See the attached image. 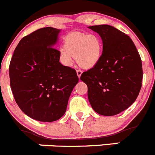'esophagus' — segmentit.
<instances>
[{
  "instance_id": "obj_1",
  "label": "esophagus",
  "mask_w": 155,
  "mask_h": 155,
  "mask_svg": "<svg viewBox=\"0 0 155 155\" xmlns=\"http://www.w3.org/2000/svg\"><path fill=\"white\" fill-rule=\"evenodd\" d=\"M77 74H78V78L81 77V74H82V71H81V70H77Z\"/></svg>"
}]
</instances>
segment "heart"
<instances>
[{
  "label": "heart",
  "mask_w": 155,
  "mask_h": 155,
  "mask_svg": "<svg viewBox=\"0 0 155 155\" xmlns=\"http://www.w3.org/2000/svg\"><path fill=\"white\" fill-rule=\"evenodd\" d=\"M102 41L95 34L72 32L64 39V47L59 50L62 63L67 66L72 64L73 57L81 67L91 68L97 65L102 54Z\"/></svg>",
  "instance_id": "b5f03b06"
}]
</instances>
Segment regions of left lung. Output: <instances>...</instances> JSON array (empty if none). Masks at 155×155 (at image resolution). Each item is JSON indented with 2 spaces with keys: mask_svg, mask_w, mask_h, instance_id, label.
Listing matches in <instances>:
<instances>
[{
  "mask_svg": "<svg viewBox=\"0 0 155 155\" xmlns=\"http://www.w3.org/2000/svg\"><path fill=\"white\" fill-rule=\"evenodd\" d=\"M102 41L100 61L81 80L87 85V96L98 114L112 116L129 108L136 101L143 77L141 57L131 38L108 25L89 26Z\"/></svg>",
  "mask_w": 155,
  "mask_h": 155,
  "instance_id": "left-lung-1",
  "label": "left lung"
}]
</instances>
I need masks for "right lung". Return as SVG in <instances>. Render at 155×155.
Here are the masks:
<instances>
[{"label":"right lung","instance_id":"1","mask_svg":"<svg viewBox=\"0 0 155 155\" xmlns=\"http://www.w3.org/2000/svg\"><path fill=\"white\" fill-rule=\"evenodd\" d=\"M59 32L46 27L24 37L9 67L10 87L18 106L39 121H55L63 116L79 81L75 69L59 62V51L53 47Z\"/></svg>","mask_w":155,"mask_h":155}]
</instances>
